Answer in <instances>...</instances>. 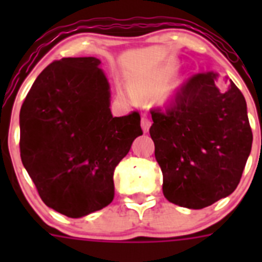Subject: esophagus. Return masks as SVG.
Returning a JSON list of instances; mask_svg holds the SVG:
<instances>
[{
  "label": "esophagus",
  "instance_id": "esophagus-1",
  "mask_svg": "<svg viewBox=\"0 0 262 262\" xmlns=\"http://www.w3.org/2000/svg\"><path fill=\"white\" fill-rule=\"evenodd\" d=\"M149 127H151V120H149V118H148L147 115H143V117H142V128H143V131H144V133H148Z\"/></svg>",
  "mask_w": 262,
  "mask_h": 262
}]
</instances>
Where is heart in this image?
I'll list each match as a JSON object with an SVG mask.
<instances>
[{"instance_id": "b5f03b06", "label": "heart", "mask_w": 262, "mask_h": 262, "mask_svg": "<svg viewBox=\"0 0 262 262\" xmlns=\"http://www.w3.org/2000/svg\"><path fill=\"white\" fill-rule=\"evenodd\" d=\"M176 67L174 64L169 62L166 66L161 67V68L156 69V71L148 73L144 77L139 78L131 85V92H133L134 97L136 98H149V97L155 96L163 89L164 85L166 84V81L172 76L174 72Z\"/></svg>"}]
</instances>
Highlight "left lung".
<instances>
[{
	"mask_svg": "<svg viewBox=\"0 0 262 262\" xmlns=\"http://www.w3.org/2000/svg\"><path fill=\"white\" fill-rule=\"evenodd\" d=\"M196 73L178 88L165 108H152L149 134L169 202L200 210L233 193L251 154L247 103L232 81Z\"/></svg>",
	"mask_w": 262,
	"mask_h": 262,
	"instance_id": "obj_1",
	"label": "left lung"
}]
</instances>
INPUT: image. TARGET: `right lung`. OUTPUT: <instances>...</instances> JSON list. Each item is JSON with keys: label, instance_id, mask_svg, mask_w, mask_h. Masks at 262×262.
Returning a JSON list of instances; mask_svg holds the SVG:
<instances>
[{"label": "right lung", "instance_id": "right-lung-1", "mask_svg": "<svg viewBox=\"0 0 262 262\" xmlns=\"http://www.w3.org/2000/svg\"><path fill=\"white\" fill-rule=\"evenodd\" d=\"M96 57L55 60L36 77L19 114L23 166L41 201L69 217L114 198V170L143 135L140 114L113 117Z\"/></svg>", "mask_w": 262, "mask_h": 262}]
</instances>
